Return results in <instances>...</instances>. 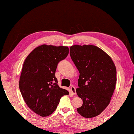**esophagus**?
I'll return each mask as SVG.
<instances>
[{
	"mask_svg": "<svg viewBox=\"0 0 134 134\" xmlns=\"http://www.w3.org/2000/svg\"><path fill=\"white\" fill-rule=\"evenodd\" d=\"M70 90H71V93L72 94H76V88L74 87V86H71L70 87Z\"/></svg>",
	"mask_w": 134,
	"mask_h": 134,
	"instance_id": "esophagus-1",
	"label": "esophagus"
}]
</instances>
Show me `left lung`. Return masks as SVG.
Instances as JSON below:
<instances>
[{
  "mask_svg": "<svg viewBox=\"0 0 134 134\" xmlns=\"http://www.w3.org/2000/svg\"><path fill=\"white\" fill-rule=\"evenodd\" d=\"M70 54L80 72L76 92L83 105L77 110L87 118L96 116L110 103L116 83V67L110 57L95 45H72Z\"/></svg>",
  "mask_w": 134,
  "mask_h": 134,
  "instance_id": "1",
  "label": "left lung"
}]
</instances>
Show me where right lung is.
<instances>
[{"label":"right lung","mask_w":134,"mask_h":134,"mask_svg":"<svg viewBox=\"0 0 134 134\" xmlns=\"http://www.w3.org/2000/svg\"><path fill=\"white\" fill-rule=\"evenodd\" d=\"M67 46L44 44L31 52L24 61L19 89L27 106L41 116H48L56 109L61 97L69 94L58 85L55 71L58 63L67 57Z\"/></svg>","instance_id":"add662e5"}]
</instances>
